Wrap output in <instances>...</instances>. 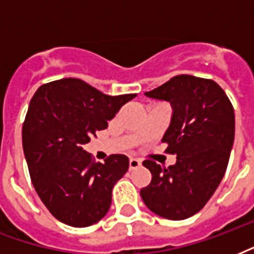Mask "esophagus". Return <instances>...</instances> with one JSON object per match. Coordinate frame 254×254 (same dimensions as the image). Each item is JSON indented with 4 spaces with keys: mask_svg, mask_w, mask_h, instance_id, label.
Wrapping results in <instances>:
<instances>
[{
    "mask_svg": "<svg viewBox=\"0 0 254 254\" xmlns=\"http://www.w3.org/2000/svg\"><path fill=\"white\" fill-rule=\"evenodd\" d=\"M139 166H141V159L133 158V157L129 159V170H135L138 169Z\"/></svg>",
    "mask_w": 254,
    "mask_h": 254,
    "instance_id": "esophagus-1",
    "label": "esophagus"
}]
</instances>
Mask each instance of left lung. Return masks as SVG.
<instances>
[{"label":"left lung","mask_w":254,"mask_h":254,"mask_svg":"<svg viewBox=\"0 0 254 254\" xmlns=\"http://www.w3.org/2000/svg\"><path fill=\"white\" fill-rule=\"evenodd\" d=\"M145 95L173 105L162 142L177 163L165 167L143 161L151 182L139 193L158 216L183 220L204 207L224 177L235 141V111L217 83L191 75L171 77Z\"/></svg>","instance_id":"left-lung-1"}]
</instances>
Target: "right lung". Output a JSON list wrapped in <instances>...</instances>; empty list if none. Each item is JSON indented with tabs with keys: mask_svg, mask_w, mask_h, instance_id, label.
<instances>
[{
	"mask_svg": "<svg viewBox=\"0 0 254 254\" xmlns=\"http://www.w3.org/2000/svg\"><path fill=\"white\" fill-rule=\"evenodd\" d=\"M135 93L108 96L65 77L38 88L22 127V143L34 189L58 220L89 227L109 211L112 189L129 167L127 155L95 162L83 145L108 127Z\"/></svg>",
	"mask_w": 254,
	"mask_h": 254,
	"instance_id": "obj_1",
	"label": "right lung"
}]
</instances>
